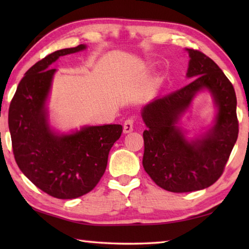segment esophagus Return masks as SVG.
Returning a JSON list of instances; mask_svg holds the SVG:
<instances>
[{
    "mask_svg": "<svg viewBox=\"0 0 249 249\" xmlns=\"http://www.w3.org/2000/svg\"><path fill=\"white\" fill-rule=\"evenodd\" d=\"M134 129V120L133 119H128L125 121L124 123V127H123V131L125 134H128L131 133Z\"/></svg>",
    "mask_w": 249,
    "mask_h": 249,
    "instance_id": "34e87169",
    "label": "esophagus"
}]
</instances>
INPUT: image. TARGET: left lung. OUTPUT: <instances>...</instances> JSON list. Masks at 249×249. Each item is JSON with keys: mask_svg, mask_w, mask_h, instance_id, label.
Returning <instances> with one entry per match:
<instances>
[{"mask_svg": "<svg viewBox=\"0 0 249 249\" xmlns=\"http://www.w3.org/2000/svg\"><path fill=\"white\" fill-rule=\"evenodd\" d=\"M186 51L190 57L186 77L195 79L141 110L146 125L142 165L158 186L172 193L196 192L213 185L223 174L239 135L232 83L209 56L198 50ZM204 89L213 95L218 113L212 128L189 142L178 121Z\"/></svg>", "mask_w": 249, "mask_h": 249, "instance_id": "obj_1", "label": "left lung"}]
</instances>
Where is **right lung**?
<instances>
[{
    "label": "right lung",
    "mask_w": 249,
    "mask_h": 249,
    "mask_svg": "<svg viewBox=\"0 0 249 249\" xmlns=\"http://www.w3.org/2000/svg\"><path fill=\"white\" fill-rule=\"evenodd\" d=\"M87 48L79 45L50 53L24 73L8 111L16 162L35 186L57 199L81 197L96 186L108 155L123 127L119 124L84 126L70 134L50 127L46 107L60 56Z\"/></svg>",
    "instance_id": "add662e5"
}]
</instances>
